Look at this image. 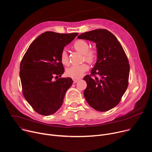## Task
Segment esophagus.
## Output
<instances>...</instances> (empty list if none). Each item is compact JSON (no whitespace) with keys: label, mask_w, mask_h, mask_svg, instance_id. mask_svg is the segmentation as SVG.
<instances>
[{"label":"esophagus","mask_w":152,"mask_h":152,"mask_svg":"<svg viewBox=\"0 0 152 152\" xmlns=\"http://www.w3.org/2000/svg\"><path fill=\"white\" fill-rule=\"evenodd\" d=\"M78 80H77V79H73V81H74V83H76Z\"/></svg>","instance_id":"1"}]
</instances>
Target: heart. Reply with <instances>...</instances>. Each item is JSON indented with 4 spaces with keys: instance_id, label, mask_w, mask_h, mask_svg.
Instances as JSON below:
<instances>
[{
    "instance_id": "1",
    "label": "heart",
    "mask_w": 152,
    "mask_h": 152,
    "mask_svg": "<svg viewBox=\"0 0 152 152\" xmlns=\"http://www.w3.org/2000/svg\"><path fill=\"white\" fill-rule=\"evenodd\" d=\"M73 46L77 51L83 54V60H85L86 61L92 63L96 59L97 56L96 50L94 48H89V45L86 40L82 39L77 40L74 42ZM60 60L63 64H69L68 55L65 49L61 50L60 53ZM88 69L89 66L86 63H82L79 65H73L66 69V74L69 77L77 79L81 78Z\"/></svg>"
}]
</instances>
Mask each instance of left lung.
I'll use <instances>...</instances> for the list:
<instances>
[{"instance_id":"left-lung-1","label":"left lung","mask_w":152,"mask_h":152,"mask_svg":"<svg viewBox=\"0 0 152 152\" xmlns=\"http://www.w3.org/2000/svg\"><path fill=\"white\" fill-rule=\"evenodd\" d=\"M77 38L95 42L97 48V61L91 74L83 78L87 83L84 95L94 109L107 111L118 104L128 87L127 57L120 43L107 29L84 32Z\"/></svg>"}]
</instances>
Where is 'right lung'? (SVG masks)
Segmentation results:
<instances>
[{
  "label": "right lung",
  "instance_id": "right-lung-1",
  "mask_svg": "<svg viewBox=\"0 0 152 152\" xmlns=\"http://www.w3.org/2000/svg\"><path fill=\"white\" fill-rule=\"evenodd\" d=\"M78 34L46 31L30 45L20 64L23 96L37 113L50 115L61 106L71 78H62L64 72L60 60L64 47ZM56 80H54V78Z\"/></svg>",
  "mask_w": 152,
  "mask_h": 152
}]
</instances>
